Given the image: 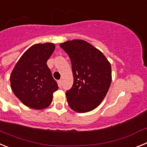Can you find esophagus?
Segmentation results:
<instances>
[{
	"instance_id": "1",
	"label": "esophagus",
	"mask_w": 147,
	"mask_h": 147,
	"mask_svg": "<svg viewBox=\"0 0 147 147\" xmlns=\"http://www.w3.org/2000/svg\"><path fill=\"white\" fill-rule=\"evenodd\" d=\"M57 84H58V86L59 87V88H62V80H58L57 81Z\"/></svg>"
}]
</instances>
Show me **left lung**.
Segmentation results:
<instances>
[{"label": "left lung", "instance_id": "obj_1", "mask_svg": "<svg viewBox=\"0 0 147 147\" xmlns=\"http://www.w3.org/2000/svg\"><path fill=\"white\" fill-rule=\"evenodd\" d=\"M72 65L74 84L66 91L69 107L77 113L96 108L105 98L112 81L111 65L98 49L82 40L60 43Z\"/></svg>", "mask_w": 147, "mask_h": 147}]
</instances>
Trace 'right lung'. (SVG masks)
Segmentation results:
<instances>
[{
  "label": "right lung",
  "mask_w": 147,
  "mask_h": 147,
  "mask_svg": "<svg viewBox=\"0 0 147 147\" xmlns=\"http://www.w3.org/2000/svg\"><path fill=\"white\" fill-rule=\"evenodd\" d=\"M55 49L54 43L35 44L17 62L10 76L12 91L30 108H46L52 102L58 85L46 62Z\"/></svg>",
  "instance_id": "obj_1"
}]
</instances>
